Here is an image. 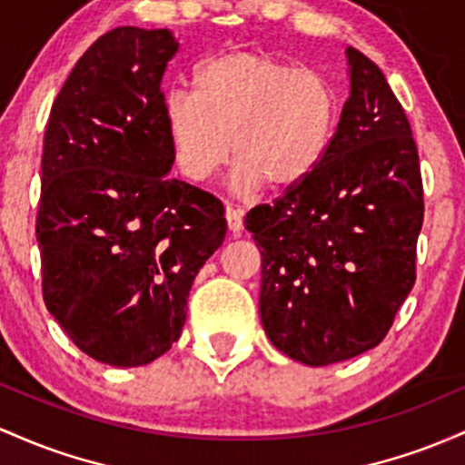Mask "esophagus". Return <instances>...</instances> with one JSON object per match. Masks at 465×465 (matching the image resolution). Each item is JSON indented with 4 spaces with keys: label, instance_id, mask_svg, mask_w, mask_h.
Returning a JSON list of instances; mask_svg holds the SVG:
<instances>
[{
    "label": "esophagus",
    "instance_id": "esophagus-1",
    "mask_svg": "<svg viewBox=\"0 0 465 465\" xmlns=\"http://www.w3.org/2000/svg\"><path fill=\"white\" fill-rule=\"evenodd\" d=\"M226 222H228V228H231L232 234L242 232V228H243V211H242V208L226 206Z\"/></svg>",
    "mask_w": 465,
    "mask_h": 465
}]
</instances>
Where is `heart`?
Masks as SVG:
<instances>
[{
  "label": "heart",
  "instance_id": "b5f03b06",
  "mask_svg": "<svg viewBox=\"0 0 465 465\" xmlns=\"http://www.w3.org/2000/svg\"><path fill=\"white\" fill-rule=\"evenodd\" d=\"M341 101L330 78L257 50L211 56L195 67L193 92L164 96L163 120L177 169L193 182L237 160L232 186L292 191L330 153Z\"/></svg>",
  "mask_w": 465,
  "mask_h": 465
}]
</instances>
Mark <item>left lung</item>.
Masks as SVG:
<instances>
[{
	"label": "left lung",
	"mask_w": 465,
	"mask_h": 465,
	"mask_svg": "<svg viewBox=\"0 0 465 465\" xmlns=\"http://www.w3.org/2000/svg\"><path fill=\"white\" fill-rule=\"evenodd\" d=\"M347 64L349 98L325 163L243 222L261 252L263 330L307 367L384 341L413 290L424 222L409 118L371 59L347 48Z\"/></svg>",
	"instance_id": "left-lung-1"
}]
</instances>
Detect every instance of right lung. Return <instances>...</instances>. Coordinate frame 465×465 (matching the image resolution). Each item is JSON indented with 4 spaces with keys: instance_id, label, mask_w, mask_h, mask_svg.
I'll list each match as a JSON object with an SVG mask.
<instances>
[{
    "instance_id": "add662e5",
    "label": "right lung",
    "mask_w": 465,
    "mask_h": 465,
    "mask_svg": "<svg viewBox=\"0 0 465 465\" xmlns=\"http://www.w3.org/2000/svg\"><path fill=\"white\" fill-rule=\"evenodd\" d=\"M171 30H109L52 105L36 242L44 301L83 353L143 367L169 351L193 281L226 237L223 204L169 177L163 76Z\"/></svg>"
}]
</instances>
